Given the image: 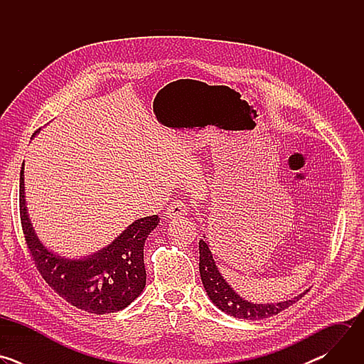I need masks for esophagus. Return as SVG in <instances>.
Here are the masks:
<instances>
[{
	"label": "esophagus",
	"instance_id": "obj_1",
	"mask_svg": "<svg viewBox=\"0 0 364 364\" xmlns=\"http://www.w3.org/2000/svg\"><path fill=\"white\" fill-rule=\"evenodd\" d=\"M187 204L183 200H173L171 204L167 207V218L178 219L187 216Z\"/></svg>",
	"mask_w": 364,
	"mask_h": 364
}]
</instances>
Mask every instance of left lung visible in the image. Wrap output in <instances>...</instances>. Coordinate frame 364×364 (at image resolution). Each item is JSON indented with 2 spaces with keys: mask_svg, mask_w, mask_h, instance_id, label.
I'll return each mask as SVG.
<instances>
[{
  "mask_svg": "<svg viewBox=\"0 0 364 364\" xmlns=\"http://www.w3.org/2000/svg\"><path fill=\"white\" fill-rule=\"evenodd\" d=\"M198 250H200V277L203 287L209 295V298L213 301V304L220 308L223 313L242 318V320H264L272 316L279 314L281 311L288 308L289 305L295 304L304 294L284 301V302H277V304H252L245 301L242 296H239L230 285L223 279L220 275L215 259L212 256V252L209 249V245H207L203 239L198 242Z\"/></svg>",
  "mask_w": 364,
  "mask_h": 364,
  "instance_id": "1",
  "label": "left lung"
}]
</instances>
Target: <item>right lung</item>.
<instances>
[{
    "mask_svg": "<svg viewBox=\"0 0 364 364\" xmlns=\"http://www.w3.org/2000/svg\"><path fill=\"white\" fill-rule=\"evenodd\" d=\"M20 220L33 262L47 285L73 306L109 314L128 306L144 289V243L157 228V215L134 222L108 247L79 261L48 252L34 235L24 198V163L20 171Z\"/></svg>",
    "mask_w": 364,
    "mask_h": 364,
    "instance_id": "add662e5",
    "label": "right lung"
}]
</instances>
